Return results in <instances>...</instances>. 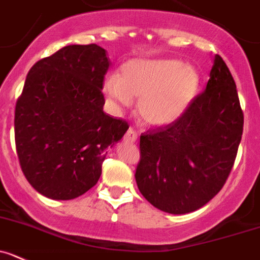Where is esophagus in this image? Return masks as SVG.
Returning a JSON list of instances; mask_svg holds the SVG:
<instances>
[{"instance_id": "34e87169", "label": "esophagus", "mask_w": 260, "mask_h": 260, "mask_svg": "<svg viewBox=\"0 0 260 260\" xmlns=\"http://www.w3.org/2000/svg\"><path fill=\"white\" fill-rule=\"evenodd\" d=\"M136 140H137V133L132 128H129L124 135V141L128 144H133V142H136Z\"/></svg>"}]
</instances>
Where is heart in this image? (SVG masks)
Returning a JSON list of instances; mask_svg holds the SVG:
<instances>
[{
	"label": "heart",
	"mask_w": 260,
	"mask_h": 260,
	"mask_svg": "<svg viewBox=\"0 0 260 260\" xmlns=\"http://www.w3.org/2000/svg\"><path fill=\"white\" fill-rule=\"evenodd\" d=\"M200 84L198 72L179 60L136 59L125 62L118 77L104 82V92L115 106L138 101V113L150 125H167L182 116Z\"/></svg>",
	"instance_id": "b5f03b06"
}]
</instances>
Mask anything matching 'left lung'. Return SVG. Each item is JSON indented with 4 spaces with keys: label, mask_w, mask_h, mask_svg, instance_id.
<instances>
[{
    "label": "left lung",
    "mask_w": 260,
    "mask_h": 260,
    "mask_svg": "<svg viewBox=\"0 0 260 260\" xmlns=\"http://www.w3.org/2000/svg\"><path fill=\"white\" fill-rule=\"evenodd\" d=\"M244 128V113L229 67L215 55L207 88L187 110L164 127L140 137L138 190L155 208L195 212L229 178Z\"/></svg>",
    "instance_id": "obj_1"
}]
</instances>
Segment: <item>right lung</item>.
Returning a JSON list of instances; mask_svg holds the SVG:
<instances>
[{"label": "right lung", "mask_w": 260, "mask_h": 260, "mask_svg": "<svg viewBox=\"0 0 260 260\" xmlns=\"http://www.w3.org/2000/svg\"><path fill=\"white\" fill-rule=\"evenodd\" d=\"M109 69L100 46L70 45L36 62L15 106L19 163L31 187L70 200L93 187L128 123L104 113Z\"/></svg>", "instance_id": "add662e5"}]
</instances>
